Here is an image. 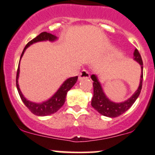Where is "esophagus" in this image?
<instances>
[{"label":"esophagus","mask_w":155,"mask_h":155,"mask_svg":"<svg viewBox=\"0 0 155 155\" xmlns=\"http://www.w3.org/2000/svg\"><path fill=\"white\" fill-rule=\"evenodd\" d=\"M88 78H90V74H89L87 71L83 70L80 73V75L79 76V80H82L83 79H88Z\"/></svg>","instance_id":"obj_1"}]
</instances>
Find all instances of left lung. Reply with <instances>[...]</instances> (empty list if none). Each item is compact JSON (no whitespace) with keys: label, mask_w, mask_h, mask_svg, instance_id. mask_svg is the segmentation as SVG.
Wrapping results in <instances>:
<instances>
[{"label":"left lung","mask_w":155,"mask_h":155,"mask_svg":"<svg viewBox=\"0 0 155 155\" xmlns=\"http://www.w3.org/2000/svg\"><path fill=\"white\" fill-rule=\"evenodd\" d=\"M133 60L139 63L140 68H141L140 83L136 91L130 97H129L127 100L124 101L123 102L116 103L110 100L105 94L97 76L95 74H92L91 76V79L93 81L94 90L91 105L92 107L97 112H99L101 114L111 117V118L119 117L126 111H127L133 106V104L139 96L142 88V81H143V61H142L141 57L137 49H135L134 52H133Z\"/></svg>","instance_id":"obj_1"}]
</instances>
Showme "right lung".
I'll list each match as a JSON object with an SVG mask.
<instances>
[{
  "label": "right lung",
  "mask_w": 155,
  "mask_h": 155,
  "mask_svg": "<svg viewBox=\"0 0 155 155\" xmlns=\"http://www.w3.org/2000/svg\"><path fill=\"white\" fill-rule=\"evenodd\" d=\"M58 38L57 36L51 34V33H47V32H43V33H40V34L37 35L35 38H33V40H31V41L28 42V43L27 44L25 47L23 49L22 54H21L19 63H20V60L22 59L23 54H24L27 48L29 47L30 46L32 45V44L40 41H47L53 42L58 40ZM19 63L18 69H17V79H16V84H17V90H18L19 95L20 96L22 102L24 103V104L28 108V109H29L33 114L40 117L48 116V115L52 114L58 111V110L63 106L64 103H65V97H66L68 92L74 87V85L75 84L76 81H77L78 79V76L71 77L69 78V79H66L63 83V84L60 87V88L58 89V91L53 95L52 97H51L49 100L44 101L43 103H41V104H38V103H34L32 102V101H28V99H26L25 97V96L23 95V94L22 93V92H21L19 87Z\"/></svg>",
  "instance_id": "add662e5"
}]
</instances>
